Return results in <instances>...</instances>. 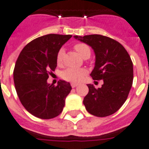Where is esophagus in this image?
Listing matches in <instances>:
<instances>
[{"instance_id":"esophagus-1","label":"esophagus","mask_w":149,"mask_h":149,"mask_svg":"<svg viewBox=\"0 0 149 149\" xmlns=\"http://www.w3.org/2000/svg\"><path fill=\"white\" fill-rule=\"evenodd\" d=\"M71 85H72V88H76V87H77V84H76V83H72V84H71Z\"/></svg>"}]
</instances>
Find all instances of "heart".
Returning <instances> with one entry per match:
<instances>
[{"instance_id":"1","label":"heart","mask_w":149,"mask_h":149,"mask_svg":"<svg viewBox=\"0 0 149 149\" xmlns=\"http://www.w3.org/2000/svg\"><path fill=\"white\" fill-rule=\"evenodd\" d=\"M74 49L78 52L83 58L86 57H90L91 55V49L88 45L84 43H77L74 45ZM65 49L63 48L60 49L58 52L56 61L58 64H61L63 61ZM86 74V70L83 68H68L61 73V77L64 79L67 80L68 81L77 82L81 79L83 76Z\"/></svg>"}]
</instances>
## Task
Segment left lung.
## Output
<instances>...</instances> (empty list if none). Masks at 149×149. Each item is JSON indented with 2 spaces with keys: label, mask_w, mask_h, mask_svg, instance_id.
I'll list each match as a JSON object with an SVG mask.
<instances>
[{
  "label": "left lung",
  "mask_w": 149,
  "mask_h": 149,
  "mask_svg": "<svg viewBox=\"0 0 149 149\" xmlns=\"http://www.w3.org/2000/svg\"><path fill=\"white\" fill-rule=\"evenodd\" d=\"M92 48L95 64L91 76L103 80L101 88L88 84V94L83 104L89 113L104 117L116 113L126 102L133 81V65L125 48L117 41L104 36H74Z\"/></svg>",
  "instance_id": "obj_1"
}]
</instances>
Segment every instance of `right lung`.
<instances>
[{"label": "right lung", "instance_id": "1", "mask_svg": "<svg viewBox=\"0 0 149 149\" xmlns=\"http://www.w3.org/2000/svg\"><path fill=\"white\" fill-rule=\"evenodd\" d=\"M72 36L48 34L36 38L23 48L16 61L13 81L17 95L24 108L36 117H56L65 107L72 90L70 83L59 81L54 86L47 79L49 71L57 66L58 52Z\"/></svg>", "mask_w": 149, "mask_h": 149}]
</instances>
